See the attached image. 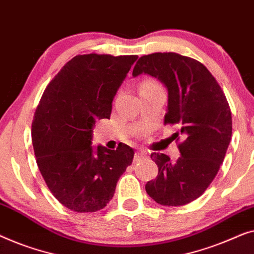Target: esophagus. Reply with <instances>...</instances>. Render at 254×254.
I'll use <instances>...</instances> for the list:
<instances>
[{
  "label": "esophagus",
  "mask_w": 254,
  "mask_h": 254,
  "mask_svg": "<svg viewBox=\"0 0 254 254\" xmlns=\"http://www.w3.org/2000/svg\"><path fill=\"white\" fill-rule=\"evenodd\" d=\"M144 158H146V154L145 153H141V152H135V154L133 156V163H137L142 160Z\"/></svg>",
  "instance_id": "1"
}]
</instances>
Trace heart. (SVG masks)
<instances>
[{
    "instance_id": "obj_1",
    "label": "heart",
    "mask_w": 254,
    "mask_h": 254,
    "mask_svg": "<svg viewBox=\"0 0 254 254\" xmlns=\"http://www.w3.org/2000/svg\"><path fill=\"white\" fill-rule=\"evenodd\" d=\"M160 85L154 81L153 79H144L140 83V87H139V92L144 91V90H149V88H154V87H159Z\"/></svg>"
}]
</instances>
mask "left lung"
I'll return each mask as SVG.
<instances>
[{
  "instance_id": "8db88e82",
  "label": "left lung",
  "mask_w": 254,
  "mask_h": 254,
  "mask_svg": "<svg viewBox=\"0 0 254 254\" xmlns=\"http://www.w3.org/2000/svg\"><path fill=\"white\" fill-rule=\"evenodd\" d=\"M140 73L166 85L164 124L180 127L173 137L182 155L171 162L166 154L152 153L159 173L147 182L146 192L160 205H187L206 191L223 162L233 133L229 103L208 69L191 57L177 53L144 55L132 76Z\"/></svg>"
}]
</instances>
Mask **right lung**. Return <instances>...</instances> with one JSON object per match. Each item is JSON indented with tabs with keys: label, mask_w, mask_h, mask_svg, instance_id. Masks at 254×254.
<instances>
[{
	"label": "right lung",
	"mask_w": 254,
	"mask_h": 254,
	"mask_svg": "<svg viewBox=\"0 0 254 254\" xmlns=\"http://www.w3.org/2000/svg\"><path fill=\"white\" fill-rule=\"evenodd\" d=\"M137 55H77L64 64L42 94L32 122L39 170L53 195L73 212L102 209L134 151L91 146L93 127L108 119L112 102Z\"/></svg>",
	"instance_id": "obj_1"
}]
</instances>
